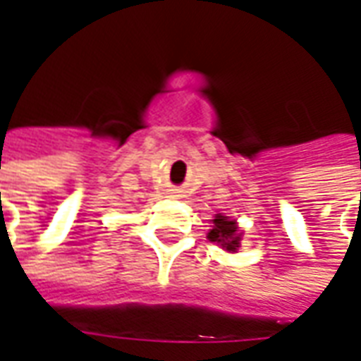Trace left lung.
I'll return each mask as SVG.
<instances>
[{"instance_id": "left-lung-1", "label": "left lung", "mask_w": 361, "mask_h": 361, "mask_svg": "<svg viewBox=\"0 0 361 361\" xmlns=\"http://www.w3.org/2000/svg\"><path fill=\"white\" fill-rule=\"evenodd\" d=\"M212 230L207 234V238L211 240V242H216L220 243L224 250L228 251H235L238 247H240V232H238V226H235L234 220L226 219V216H222V214H219V216H214V220H212Z\"/></svg>"}]
</instances>
